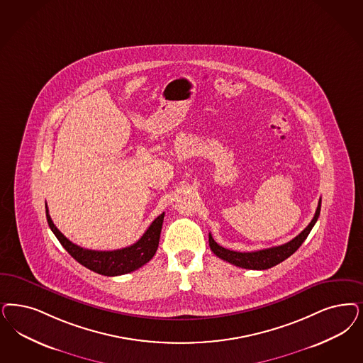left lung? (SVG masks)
Wrapping results in <instances>:
<instances>
[{
  "label": "left lung",
  "instance_id": "8db88e82",
  "mask_svg": "<svg viewBox=\"0 0 363 363\" xmlns=\"http://www.w3.org/2000/svg\"><path fill=\"white\" fill-rule=\"evenodd\" d=\"M320 205H322V199L319 200L315 216H313V218L308 226L301 233H299L296 238H292L291 241H288L283 245L267 248V250H255V252H236V250H226L224 247L218 245L213 240L212 235L209 233V247L217 257L225 260L228 263L233 264L236 267H240V268H245V269H268V268H272L277 264L284 262L292 253H295L300 245L303 244V241L310 235L315 223L319 218Z\"/></svg>",
  "mask_w": 363,
  "mask_h": 363
}]
</instances>
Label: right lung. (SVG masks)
<instances>
[{
    "label": "right lung",
    "mask_w": 363,
    "mask_h": 363,
    "mask_svg": "<svg viewBox=\"0 0 363 363\" xmlns=\"http://www.w3.org/2000/svg\"><path fill=\"white\" fill-rule=\"evenodd\" d=\"M47 221L50 230L60 241L65 250L75 259L77 263L84 265L88 269L104 276H118L130 274L149 263L158 250L160 236L162 229L164 213L160 214L143 233V236L130 247L115 250H84L69 241L63 233L55 226L50 218L48 208L45 205Z\"/></svg>",
    "instance_id": "obj_1"
}]
</instances>
